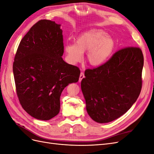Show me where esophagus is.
Returning a JSON list of instances; mask_svg holds the SVG:
<instances>
[{"label":"esophagus","mask_w":154,"mask_h":154,"mask_svg":"<svg viewBox=\"0 0 154 154\" xmlns=\"http://www.w3.org/2000/svg\"><path fill=\"white\" fill-rule=\"evenodd\" d=\"M85 78V76H84V73H83V72H81L80 73V78H79V82H81L82 80V79L83 78Z\"/></svg>","instance_id":"34e87169"}]
</instances>
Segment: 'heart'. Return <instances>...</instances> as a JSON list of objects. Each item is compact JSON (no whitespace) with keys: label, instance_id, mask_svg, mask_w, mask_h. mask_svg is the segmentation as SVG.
Here are the masks:
<instances>
[{"label":"heart","instance_id":"1","mask_svg":"<svg viewBox=\"0 0 154 154\" xmlns=\"http://www.w3.org/2000/svg\"><path fill=\"white\" fill-rule=\"evenodd\" d=\"M115 48L114 40L106 32L101 29H92L83 32L76 40L75 44H66L63 49L70 63L82 61L83 53L87 52L86 60L93 67L105 63Z\"/></svg>","mask_w":154,"mask_h":154}]
</instances>
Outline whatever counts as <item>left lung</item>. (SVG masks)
I'll return each mask as SVG.
<instances>
[{"mask_svg":"<svg viewBox=\"0 0 154 154\" xmlns=\"http://www.w3.org/2000/svg\"><path fill=\"white\" fill-rule=\"evenodd\" d=\"M143 64L141 49L128 47L101 66L85 70L81 88L87 113L94 122H112L131 108L141 92Z\"/></svg>","mask_w":154,"mask_h":154,"instance_id":"8db88e82","label":"left lung"}]
</instances>
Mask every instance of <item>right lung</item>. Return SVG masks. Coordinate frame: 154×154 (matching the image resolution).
I'll list each match as a JSON object with an SVG mask.
<instances>
[{"mask_svg":"<svg viewBox=\"0 0 154 154\" xmlns=\"http://www.w3.org/2000/svg\"><path fill=\"white\" fill-rule=\"evenodd\" d=\"M60 24L41 20L20 41L13 65L17 94L22 108L32 117L49 120L58 115L60 96L76 83L80 71L66 63Z\"/></svg>","mask_w":154,"mask_h":154,"instance_id":"add662e5","label":"right lung"}]
</instances>
